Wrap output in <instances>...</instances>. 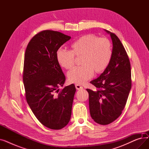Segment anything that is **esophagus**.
Masks as SVG:
<instances>
[{
    "label": "esophagus",
    "mask_w": 149,
    "mask_h": 149,
    "mask_svg": "<svg viewBox=\"0 0 149 149\" xmlns=\"http://www.w3.org/2000/svg\"><path fill=\"white\" fill-rule=\"evenodd\" d=\"M75 88L77 90H80V89H82L83 88L80 86V84H75Z\"/></svg>",
    "instance_id": "1"
}]
</instances>
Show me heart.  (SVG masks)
Here are the masks:
<instances>
[{"instance_id":"b5f03b06","label":"heart","mask_w":149,"mask_h":149,"mask_svg":"<svg viewBox=\"0 0 149 149\" xmlns=\"http://www.w3.org/2000/svg\"><path fill=\"white\" fill-rule=\"evenodd\" d=\"M112 56L111 41L92 34L78 38L70 45V51L59 48L56 52L58 63L66 69L74 66L75 57H81V66L74 68L67 74L68 81L77 84L85 83L93 73L100 74L103 72L110 63Z\"/></svg>"}]
</instances>
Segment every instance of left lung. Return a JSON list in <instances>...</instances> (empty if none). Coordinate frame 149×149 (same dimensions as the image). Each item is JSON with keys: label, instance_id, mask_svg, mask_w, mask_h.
Masks as SVG:
<instances>
[{"label": "left lung", "instance_id": "1", "mask_svg": "<svg viewBox=\"0 0 149 149\" xmlns=\"http://www.w3.org/2000/svg\"><path fill=\"white\" fill-rule=\"evenodd\" d=\"M106 32L110 34L113 43L111 61L100 76L90 82L97 90L86 89L91 116L101 125L110 124L121 115L132 87L131 66L126 51L118 37Z\"/></svg>", "mask_w": 149, "mask_h": 149}]
</instances>
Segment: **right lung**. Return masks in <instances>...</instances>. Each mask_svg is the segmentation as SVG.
Wrapping results in <instances>:
<instances>
[{"instance_id":"right-lung-1","label":"right lung","mask_w":149,"mask_h":149,"mask_svg":"<svg viewBox=\"0 0 149 149\" xmlns=\"http://www.w3.org/2000/svg\"><path fill=\"white\" fill-rule=\"evenodd\" d=\"M70 38L58 31H42L31 38L25 53L23 81L26 101L37 120L54 130L69 122L76 91L73 84L58 89L66 78L56 52Z\"/></svg>"}]
</instances>
